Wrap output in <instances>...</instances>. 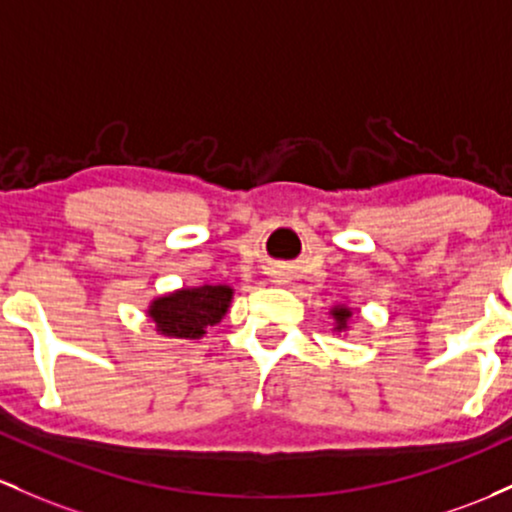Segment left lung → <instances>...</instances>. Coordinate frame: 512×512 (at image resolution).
Instances as JSON below:
<instances>
[{
  "instance_id": "left-lung-1",
  "label": "left lung",
  "mask_w": 512,
  "mask_h": 512,
  "mask_svg": "<svg viewBox=\"0 0 512 512\" xmlns=\"http://www.w3.org/2000/svg\"><path fill=\"white\" fill-rule=\"evenodd\" d=\"M331 317H333V331L346 333L350 329L348 321L353 317V312H350V307H346V304H336V307H331Z\"/></svg>"
}]
</instances>
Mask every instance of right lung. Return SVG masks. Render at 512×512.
Returning <instances> with one entry per match:
<instances>
[{
  "instance_id": "obj_1",
  "label": "right lung",
  "mask_w": 512,
  "mask_h": 512,
  "mask_svg": "<svg viewBox=\"0 0 512 512\" xmlns=\"http://www.w3.org/2000/svg\"><path fill=\"white\" fill-rule=\"evenodd\" d=\"M232 297L234 290L229 285L181 287L169 295L154 297L147 307V317L154 321L159 336L195 341L225 319Z\"/></svg>"
}]
</instances>
